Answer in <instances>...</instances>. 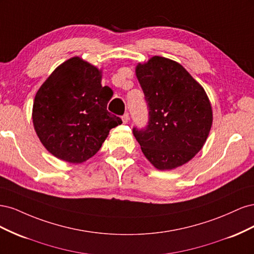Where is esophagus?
<instances>
[{
    "label": "esophagus",
    "instance_id": "1",
    "mask_svg": "<svg viewBox=\"0 0 254 254\" xmlns=\"http://www.w3.org/2000/svg\"><path fill=\"white\" fill-rule=\"evenodd\" d=\"M122 120H123V123H124V124H127V123L129 122V114H128V113H125V114L122 117Z\"/></svg>",
    "mask_w": 254,
    "mask_h": 254
}]
</instances>
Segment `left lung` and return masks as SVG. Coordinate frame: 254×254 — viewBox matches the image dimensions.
Listing matches in <instances>:
<instances>
[{
	"mask_svg": "<svg viewBox=\"0 0 254 254\" xmlns=\"http://www.w3.org/2000/svg\"><path fill=\"white\" fill-rule=\"evenodd\" d=\"M135 74L148 108V125L133 128L144 156L160 171L186 164L202 148L213 122L205 91L180 64L153 56Z\"/></svg>",
	"mask_w": 254,
	"mask_h": 254,
	"instance_id": "obj_1",
	"label": "left lung"
}]
</instances>
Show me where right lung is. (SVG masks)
I'll use <instances>...</instances> for the list:
<instances>
[{
	"mask_svg": "<svg viewBox=\"0 0 254 254\" xmlns=\"http://www.w3.org/2000/svg\"><path fill=\"white\" fill-rule=\"evenodd\" d=\"M102 72L79 57L54 71L35 96L36 133L53 156L82 163L102 147L110 129L122 120L107 110L113 94L102 86Z\"/></svg>",
	"mask_w": 254,
	"mask_h": 254,
	"instance_id": "obj_1",
	"label": "right lung"
}]
</instances>
